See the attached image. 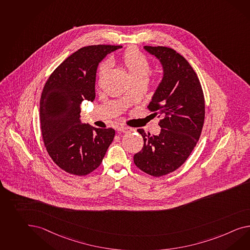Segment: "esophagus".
Here are the masks:
<instances>
[{
    "label": "esophagus",
    "instance_id": "obj_1",
    "mask_svg": "<svg viewBox=\"0 0 250 250\" xmlns=\"http://www.w3.org/2000/svg\"><path fill=\"white\" fill-rule=\"evenodd\" d=\"M133 128H129L128 126H125V125H119L118 126V131H121V132H124V133H127L131 131Z\"/></svg>",
    "mask_w": 250,
    "mask_h": 250
}]
</instances>
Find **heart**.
<instances>
[{"instance_id":"heart-1","label":"heart","mask_w":250,"mask_h":250,"mask_svg":"<svg viewBox=\"0 0 250 250\" xmlns=\"http://www.w3.org/2000/svg\"><path fill=\"white\" fill-rule=\"evenodd\" d=\"M122 62L126 67L128 74L132 80L147 79L150 71V64L147 58L136 48H128L123 53ZM110 64L108 62H103L99 66V76L103 75L109 70Z\"/></svg>"}]
</instances>
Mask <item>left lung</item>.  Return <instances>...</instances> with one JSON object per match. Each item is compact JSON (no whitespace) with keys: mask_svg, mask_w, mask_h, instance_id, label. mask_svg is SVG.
<instances>
[{"mask_svg":"<svg viewBox=\"0 0 250 250\" xmlns=\"http://www.w3.org/2000/svg\"><path fill=\"white\" fill-rule=\"evenodd\" d=\"M144 49L163 68L162 80L147 106L154 115L161 116V130L151 135L138 129L144 145L133 160L143 172L161 177L179 168L192 152L204 124L205 101L199 78L185 58L163 46Z\"/></svg>","mask_w":250,"mask_h":250,"instance_id":"1","label":"left lung"}]
</instances>
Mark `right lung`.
<instances>
[{
    "mask_svg": "<svg viewBox=\"0 0 250 250\" xmlns=\"http://www.w3.org/2000/svg\"><path fill=\"white\" fill-rule=\"evenodd\" d=\"M115 45H90L67 58L51 74L40 101L41 129L51 160L66 172L85 176L103 162L115 136L81 121V103L94 101L98 65Z\"/></svg>",
    "mask_w": 250,
    "mask_h": 250,
    "instance_id": "1",
    "label": "right lung"
}]
</instances>
